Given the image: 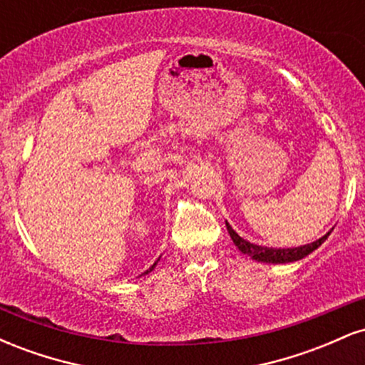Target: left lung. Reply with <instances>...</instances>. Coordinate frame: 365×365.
I'll use <instances>...</instances> for the list:
<instances>
[{
    "label": "left lung",
    "instance_id": "1",
    "mask_svg": "<svg viewBox=\"0 0 365 365\" xmlns=\"http://www.w3.org/2000/svg\"><path fill=\"white\" fill-rule=\"evenodd\" d=\"M225 223H226V230H228L230 237H232L233 244L237 245V249L240 250L242 254H247L250 259H254V261L267 262V264H287V262L300 261V259H304L305 255L314 252L317 247L324 244V240L329 237L331 230H333L331 228L324 237L317 238V240L312 242V244L292 247V249H273V247H262L257 244H250L249 240H245V238H242L240 235H238L235 230L230 226L228 221H225Z\"/></svg>",
    "mask_w": 365,
    "mask_h": 365
}]
</instances>
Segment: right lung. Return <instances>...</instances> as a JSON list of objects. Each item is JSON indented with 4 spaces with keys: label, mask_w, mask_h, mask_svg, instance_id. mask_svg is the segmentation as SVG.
<instances>
[{
    "label": "right lung",
    "mask_w": 365,
    "mask_h": 365,
    "mask_svg": "<svg viewBox=\"0 0 365 365\" xmlns=\"http://www.w3.org/2000/svg\"><path fill=\"white\" fill-rule=\"evenodd\" d=\"M158 261H159V259H158ZM158 261H156V262H154V264H153V266H150L148 271H144V273H142L140 276H145V274H149V273H150V271H153V269H154V267H156V264H158Z\"/></svg>",
    "instance_id": "right-lung-1"
}]
</instances>
